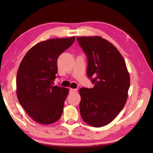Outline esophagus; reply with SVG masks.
I'll use <instances>...</instances> for the list:
<instances>
[{"mask_svg": "<svg viewBox=\"0 0 153 153\" xmlns=\"http://www.w3.org/2000/svg\"><path fill=\"white\" fill-rule=\"evenodd\" d=\"M77 91V89H73V88L69 89V92L70 93H74V92H76Z\"/></svg>", "mask_w": 153, "mask_h": 153, "instance_id": "34e87169", "label": "esophagus"}]
</instances>
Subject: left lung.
<instances>
[{
	"label": "left lung",
	"instance_id": "8db88e82",
	"mask_svg": "<svg viewBox=\"0 0 153 153\" xmlns=\"http://www.w3.org/2000/svg\"><path fill=\"white\" fill-rule=\"evenodd\" d=\"M86 54L87 76L92 88L79 89V111L82 120L100 128L111 122L125 105L129 88L126 62L112 44L100 36L77 37Z\"/></svg>",
	"mask_w": 153,
	"mask_h": 153
}]
</instances>
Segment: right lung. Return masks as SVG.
<instances>
[{
  "label": "right lung",
  "instance_id": "obj_1",
  "mask_svg": "<svg viewBox=\"0 0 153 153\" xmlns=\"http://www.w3.org/2000/svg\"><path fill=\"white\" fill-rule=\"evenodd\" d=\"M75 36L43 41L31 48L18 69L17 96L20 105L36 122L51 124L63 113L69 90L53 86L57 59L73 45Z\"/></svg>",
  "mask_w": 153,
  "mask_h": 153
}]
</instances>
